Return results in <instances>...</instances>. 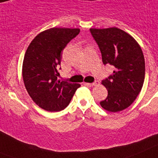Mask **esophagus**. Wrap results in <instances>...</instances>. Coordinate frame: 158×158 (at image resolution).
<instances>
[{"label":"esophagus","instance_id":"obj_1","mask_svg":"<svg viewBox=\"0 0 158 158\" xmlns=\"http://www.w3.org/2000/svg\"><path fill=\"white\" fill-rule=\"evenodd\" d=\"M84 84H85V85L91 86V87H92V86H97V85H98V84H99V82H98V81H96V82H94V83H84Z\"/></svg>","mask_w":158,"mask_h":158}]
</instances>
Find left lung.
Returning <instances> with one entry per match:
<instances>
[{
  "mask_svg": "<svg viewBox=\"0 0 158 158\" xmlns=\"http://www.w3.org/2000/svg\"><path fill=\"white\" fill-rule=\"evenodd\" d=\"M101 50L105 65L114 67L113 75L101 84L108 90L101 107L109 112L125 110L136 99L143 87L145 62L138 42L118 27L90 28Z\"/></svg>",
  "mask_w": 158,
  "mask_h": 158,
  "instance_id": "1",
  "label": "left lung"
}]
</instances>
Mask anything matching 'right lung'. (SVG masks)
I'll use <instances>...</instances> for the list:
<instances>
[{"label":"right lung","mask_w":158,"mask_h":158,"mask_svg":"<svg viewBox=\"0 0 158 158\" xmlns=\"http://www.w3.org/2000/svg\"><path fill=\"white\" fill-rule=\"evenodd\" d=\"M79 31V28H49L37 35L27 47L23 62L24 85L32 101L43 110H64L80 87L79 83L57 79L61 51Z\"/></svg>","instance_id":"obj_1"}]
</instances>
